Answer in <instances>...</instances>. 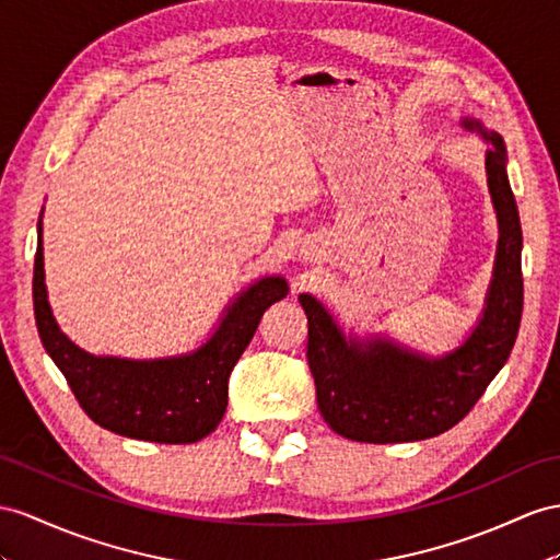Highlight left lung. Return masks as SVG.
Returning <instances> with one entry per match:
<instances>
[{
    "mask_svg": "<svg viewBox=\"0 0 560 560\" xmlns=\"http://www.w3.org/2000/svg\"><path fill=\"white\" fill-rule=\"evenodd\" d=\"M462 127L487 143V189L499 224L485 307L462 346L425 354L383 334H346L317 298H298L310 324L307 362L319 411L348 440L419 442L454 428L506 364L518 336L523 232L506 175V147L476 118H462Z\"/></svg>",
    "mask_w": 560,
    "mask_h": 560,
    "instance_id": "obj_1",
    "label": "left lung"
}]
</instances>
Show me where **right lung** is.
<instances>
[{"label":"right lung","mask_w":560,"mask_h":560,"mask_svg":"<svg viewBox=\"0 0 560 560\" xmlns=\"http://www.w3.org/2000/svg\"><path fill=\"white\" fill-rule=\"evenodd\" d=\"M37 234V331L84 413L110 433L143 442L189 444L210 435L226 411L229 374L253 340L265 310L289 295L285 279L267 275L236 293L212 334L191 352L153 360L92 354L75 346L54 319L45 283L42 218Z\"/></svg>","instance_id":"1"}]
</instances>
